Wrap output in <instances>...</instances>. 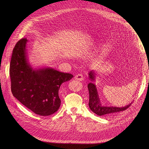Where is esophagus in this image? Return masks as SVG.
<instances>
[{
  "instance_id": "34e87169",
  "label": "esophagus",
  "mask_w": 149,
  "mask_h": 149,
  "mask_svg": "<svg viewBox=\"0 0 149 149\" xmlns=\"http://www.w3.org/2000/svg\"><path fill=\"white\" fill-rule=\"evenodd\" d=\"M74 79H76V80H78V81H81L83 80L84 78H83V76L82 74H78L77 75H76L74 77Z\"/></svg>"
}]
</instances>
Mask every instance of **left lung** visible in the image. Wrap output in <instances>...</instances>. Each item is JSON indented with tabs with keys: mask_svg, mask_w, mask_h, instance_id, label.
I'll return each instance as SVG.
<instances>
[{
	"mask_svg": "<svg viewBox=\"0 0 149 149\" xmlns=\"http://www.w3.org/2000/svg\"><path fill=\"white\" fill-rule=\"evenodd\" d=\"M96 75H97L96 72L94 70L91 71L88 73L89 79L91 82L88 84V89L89 91V107L90 110L94 112L97 115L100 116L107 115L109 114H111L114 113H117L126 110L130 107V105L132 104L133 101L130 104H127L124 107H115V106H105L102 105L98 95V93L97 89L95 85L92 82L95 81Z\"/></svg>",
	"mask_w": 149,
	"mask_h": 149,
	"instance_id": "8db88e82",
	"label": "left lung"
}]
</instances>
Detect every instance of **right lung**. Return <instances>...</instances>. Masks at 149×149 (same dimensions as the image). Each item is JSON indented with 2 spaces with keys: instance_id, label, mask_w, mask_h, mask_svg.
<instances>
[{
  "instance_id": "add662e5",
  "label": "right lung",
  "mask_w": 149,
  "mask_h": 149,
  "mask_svg": "<svg viewBox=\"0 0 149 149\" xmlns=\"http://www.w3.org/2000/svg\"><path fill=\"white\" fill-rule=\"evenodd\" d=\"M26 38L19 40L12 52L10 77L13 95L26 107L41 116L57 111L61 105V84L73 78L49 67L34 68L29 63Z\"/></svg>"
}]
</instances>
